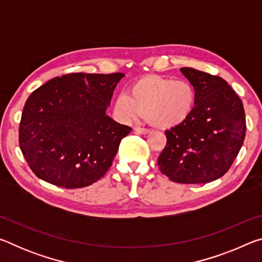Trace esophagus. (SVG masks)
I'll return each mask as SVG.
<instances>
[{
    "instance_id": "34e87169",
    "label": "esophagus",
    "mask_w": 262,
    "mask_h": 262,
    "mask_svg": "<svg viewBox=\"0 0 262 262\" xmlns=\"http://www.w3.org/2000/svg\"><path fill=\"white\" fill-rule=\"evenodd\" d=\"M134 130L135 133H137V134H149L150 133L148 128H141V127H135Z\"/></svg>"
}]
</instances>
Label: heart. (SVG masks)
Instances as JSON below:
<instances>
[{
    "label": "heart",
    "mask_w": 262,
    "mask_h": 262,
    "mask_svg": "<svg viewBox=\"0 0 262 262\" xmlns=\"http://www.w3.org/2000/svg\"><path fill=\"white\" fill-rule=\"evenodd\" d=\"M196 105V91L189 82L147 75L137 78L114 101V111L123 121L147 117L152 126L171 129L188 120Z\"/></svg>",
    "instance_id": "heart-1"
}]
</instances>
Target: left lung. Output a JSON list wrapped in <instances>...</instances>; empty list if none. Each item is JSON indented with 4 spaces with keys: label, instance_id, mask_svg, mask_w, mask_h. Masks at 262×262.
I'll return each instance as SVG.
<instances>
[{
    "label": "left lung",
    "instance_id": "obj_1",
    "mask_svg": "<svg viewBox=\"0 0 262 262\" xmlns=\"http://www.w3.org/2000/svg\"><path fill=\"white\" fill-rule=\"evenodd\" d=\"M180 72L196 91V105L184 125L165 132L158 166L180 184H206L227 173L245 139L243 103L222 77L193 68Z\"/></svg>",
    "mask_w": 262,
    "mask_h": 262
}]
</instances>
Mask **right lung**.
<instances>
[{
  "label": "right lung",
  "instance_id": "add662e5",
  "mask_svg": "<svg viewBox=\"0 0 262 262\" xmlns=\"http://www.w3.org/2000/svg\"><path fill=\"white\" fill-rule=\"evenodd\" d=\"M122 73L68 74L34 90L24 106L19 145L38 178L82 188L103 177L132 128L106 114Z\"/></svg>",
  "mask_w": 262,
  "mask_h": 262
}]
</instances>
